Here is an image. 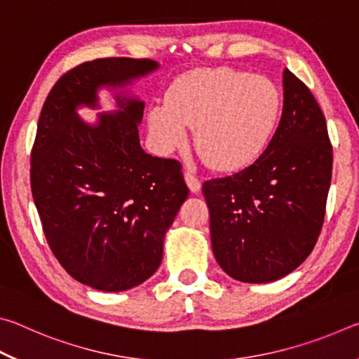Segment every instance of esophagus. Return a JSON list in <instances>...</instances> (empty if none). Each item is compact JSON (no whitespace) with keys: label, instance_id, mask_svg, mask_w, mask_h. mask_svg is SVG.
I'll return each mask as SVG.
<instances>
[{"label":"esophagus","instance_id":"obj_1","mask_svg":"<svg viewBox=\"0 0 359 359\" xmlns=\"http://www.w3.org/2000/svg\"><path fill=\"white\" fill-rule=\"evenodd\" d=\"M184 177H185V182H187L188 188H190V190H191L193 193H198L199 190H201V180H199L193 172L187 171V172L184 174Z\"/></svg>","mask_w":359,"mask_h":359}]
</instances>
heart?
Wrapping results in <instances>:
<instances>
[{"instance_id":"obj_1","label":"heart","mask_w":359,"mask_h":359,"mask_svg":"<svg viewBox=\"0 0 359 359\" xmlns=\"http://www.w3.org/2000/svg\"><path fill=\"white\" fill-rule=\"evenodd\" d=\"M282 93L263 76L231 68L198 69L179 77L165 104L149 111V126L165 151L187 141V126H196L194 142L212 168L234 171L263 154L277 130Z\"/></svg>"}]
</instances>
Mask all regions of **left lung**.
Returning a JSON list of instances; mask_svg holds the SVG:
<instances>
[{
  "mask_svg": "<svg viewBox=\"0 0 359 359\" xmlns=\"http://www.w3.org/2000/svg\"><path fill=\"white\" fill-rule=\"evenodd\" d=\"M283 111L257 161L205 180L217 263L245 283L277 280L317 244L332 174L326 118L307 85L283 71Z\"/></svg>",
  "mask_w": 359,
  "mask_h": 359,
  "instance_id": "8db88e82",
  "label": "left lung"
}]
</instances>
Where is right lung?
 Masks as SVG:
<instances>
[{
  "mask_svg": "<svg viewBox=\"0 0 359 359\" xmlns=\"http://www.w3.org/2000/svg\"><path fill=\"white\" fill-rule=\"evenodd\" d=\"M156 68L149 58H96L58 79L42 106L32 149L33 199L42 231L71 277L101 291H123L154 274L163 239L188 188L180 161L141 149L144 104L120 100L98 126L77 117L96 106V88L123 85Z\"/></svg>",
  "mask_w": 359,
  "mask_h": 359,
  "instance_id": "1",
  "label": "right lung"
}]
</instances>
